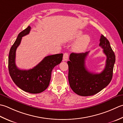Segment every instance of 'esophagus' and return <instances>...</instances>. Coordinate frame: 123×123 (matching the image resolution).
<instances>
[{
  "mask_svg": "<svg viewBox=\"0 0 123 123\" xmlns=\"http://www.w3.org/2000/svg\"><path fill=\"white\" fill-rule=\"evenodd\" d=\"M68 59V54L67 52H65L63 56V60L64 61H67V60Z\"/></svg>",
  "mask_w": 123,
  "mask_h": 123,
  "instance_id": "obj_1",
  "label": "esophagus"
}]
</instances>
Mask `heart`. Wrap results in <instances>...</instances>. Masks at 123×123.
Wrapping results in <instances>:
<instances>
[{
    "mask_svg": "<svg viewBox=\"0 0 123 123\" xmlns=\"http://www.w3.org/2000/svg\"><path fill=\"white\" fill-rule=\"evenodd\" d=\"M82 34L83 32L79 31L71 37V39L72 40H74L79 38L77 40L73 48V50L76 52H81L84 51L90 42V36L86 34L82 36Z\"/></svg>",
    "mask_w": 123,
    "mask_h": 123,
    "instance_id": "b5f03b06",
    "label": "heart"
}]
</instances>
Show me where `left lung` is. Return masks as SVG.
<instances>
[{
    "mask_svg": "<svg viewBox=\"0 0 123 123\" xmlns=\"http://www.w3.org/2000/svg\"><path fill=\"white\" fill-rule=\"evenodd\" d=\"M99 46L103 49L107 57L106 66L100 73L90 72L85 65L89 51L85 53H74L69 56L68 81L73 91L81 96H90L97 94L109 84L112 79L115 55L109 41L103 35L100 39Z\"/></svg>",
    "mask_w": 123,
    "mask_h": 123,
    "instance_id": "obj_1",
    "label": "left lung"
}]
</instances>
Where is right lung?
Returning <instances> with one entry per match:
<instances>
[{
    "mask_svg": "<svg viewBox=\"0 0 123 123\" xmlns=\"http://www.w3.org/2000/svg\"><path fill=\"white\" fill-rule=\"evenodd\" d=\"M31 26L20 32L10 49L8 57V70L12 79L16 86L30 93H39L44 91L49 85L51 74L55 66L61 62L63 54H59L45 57L33 68L22 70L15 64L16 50L21 43L22 37L30 33Z\"/></svg>",
    "mask_w": 123,
    "mask_h": 123,
    "instance_id": "add662e5",
    "label": "right lung"
}]
</instances>
